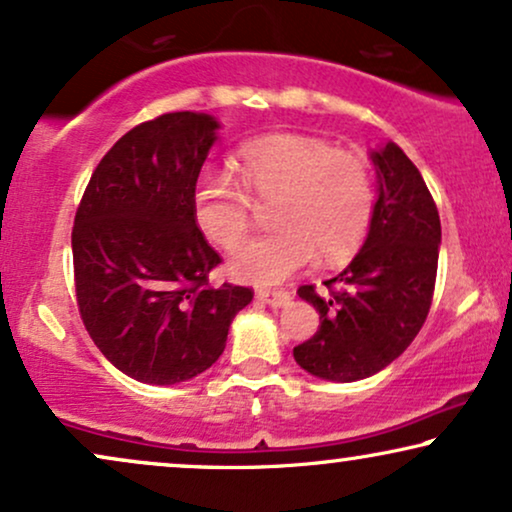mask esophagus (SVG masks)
<instances>
[{"label": "esophagus", "mask_w": 512, "mask_h": 512, "mask_svg": "<svg viewBox=\"0 0 512 512\" xmlns=\"http://www.w3.org/2000/svg\"><path fill=\"white\" fill-rule=\"evenodd\" d=\"M256 296L270 305H287L291 301V294L287 289H261Z\"/></svg>", "instance_id": "1"}]
</instances>
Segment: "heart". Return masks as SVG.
<instances>
[{
	"label": "heart",
	"mask_w": 512,
	"mask_h": 512,
	"mask_svg": "<svg viewBox=\"0 0 512 512\" xmlns=\"http://www.w3.org/2000/svg\"><path fill=\"white\" fill-rule=\"evenodd\" d=\"M242 187L223 171L199 176L192 192L197 228L230 249L247 235L252 199L270 204L275 228L232 251L237 280L275 284L313 261H345L367 240L376 211V183L367 157L336 150L324 138L270 134L244 143L235 155Z\"/></svg>",
	"instance_id": "1"
}]
</instances>
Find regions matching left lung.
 Returning a JSON list of instances; mask_svg holds the SVG:
<instances>
[{"label":"left lung","instance_id":"8db88e82","mask_svg":"<svg viewBox=\"0 0 512 512\" xmlns=\"http://www.w3.org/2000/svg\"><path fill=\"white\" fill-rule=\"evenodd\" d=\"M378 199L367 242L327 294L298 296L320 310V327L294 348L296 362L327 381H360L397 360L426 322L440 256V214L421 171L400 145L371 155Z\"/></svg>","mask_w":512,"mask_h":512}]
</instances>
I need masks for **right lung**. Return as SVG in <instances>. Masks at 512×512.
<instances>
[{
    "label": "right lung",
    "mask_w": 512,
    "mask_h": 512,
    "mask_svg": "<svg viewBox=\"0 0 512 512\" xmlns=\"http://www.w3.org/2000/svg\"><path fill=\"white\" fill-rule=\"evenodd\" d=\"M218 122L164 112L119 138L91 174L75 225L77 308L91 341L126 376L171 386L221 357L254 289L211 284L223 258L192 216Z\"/></svg>",
    "instance_id": "1"
}]
</instances>
